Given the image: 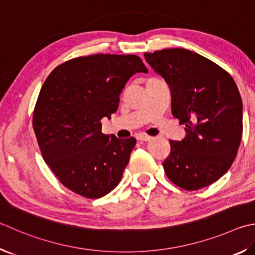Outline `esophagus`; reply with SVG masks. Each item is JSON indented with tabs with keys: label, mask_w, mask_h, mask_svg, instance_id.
Returning a JSON list of instances; mask_svg holds the SVG:
<instances>
[{
	"label": "esophagus",
	"mask_w": 255,
	"mask_h": 255,
	"mask_svg": "<svg viewBox=\"0 0 255 255\" xmlns=\"http://www.w3.org/2000/svg\"><path fill=\"white\" fill-rule=\"evenodd\" d=\"M136 138L138 141H149L151 139V137L146 136V135H138Z\"/></svg>",
	"instance_id": "34e87169"
}]
</instances>
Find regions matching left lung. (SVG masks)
<instances>
[{
	"instance_id": "1",
	"label": "left lung",
	"mask_w": 255,
	"mask_h": 255,
	"mask_svg": "<svg viewBox=\"0 0 255 255\" xmlns=\"http://www.w3.org/2000/svg\"><path fill=\"white\" fill-rule=\"evenodd\" d=\"M143 57L167 82L172 114L186 127L183 140H169L165 173L185 191L206 187L228 172L238 154L243 105L237 83L223 68L186 49Z\"/></svg>"
}]
</instances>
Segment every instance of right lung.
Masks as SVG:
<instances>
[{
	"label": "right lung",
	"instance_id": "add662e5",
	"mask_svg": "<svg viewBox=\"0 0 255 255\" xmlns=\"http://www.w3.org/2000/svg\"><path fill=\"white\" fill-rule=\"evenodd\" d=\"M136 72L135 54H92L60 64L45 79L33 112L41 154L60 183L87 198L107 195L119 184L136 145L101 131V119L117 112L119 95Z\"/></svg>",
	"mask_w": 255,
	"mask_h": 255
}]
</instances>
